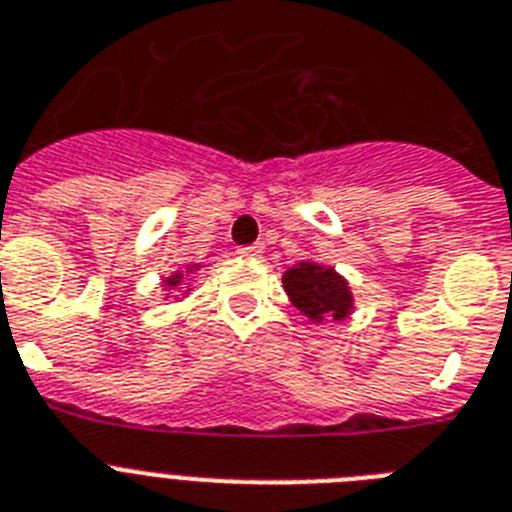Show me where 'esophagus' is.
<instances>
[{
  "label": "esophagus",
  "instance_id": "esophagus-1",
  "mask_svg": "<svg viewBox=\"0 0 512 512\" xmlns=\"http://www.w3.org/2000/svg\"><path fill=\"white\" fill-rule=\"evenodd\" d=\"M263 244H247V247H239L236 249V252H239V255L242 257H260L263 255Z\"/></svg>",
  "mask_w": 512,
  "mask_h": 512
}]
</instances>
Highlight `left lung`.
I'll list each match as a JSON object with an SVG mask.
<instances>
[{"label":"left lung","mask_w":512,"mask_h":512,"mask_svg":"<svg viewBox=\"0 0 512 512\" xmlns=\"http://www.w3.org/2000/svg\"><path fill=\"white\" fill-rule=\"evenodd\" d=\"M289 302L312 322H341L354 315L356 299L349 278L333 265L299 260L281 276Z\"/></svg>","instance_id":"1"}]
</instances>
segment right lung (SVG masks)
<instances>
[{"mask_svg":"<svg viewBox=\"0 0 512 512\" xmlns=\"http://www.w3.org/2000/svg\"><path fill=\"white\" fill-rule=\"evenodd\" d=\"M205 265L208 263H190V265H184V268H176L174 273H169V276H163L161 278L163 299H176V302H184V299L192 294L190 276L192 273H197L200 268H205Z\"/></svg>","mask_w":512,"mask_h":512,"instance_id":"right-lung-1","label":"right lung"}]
</instances>
